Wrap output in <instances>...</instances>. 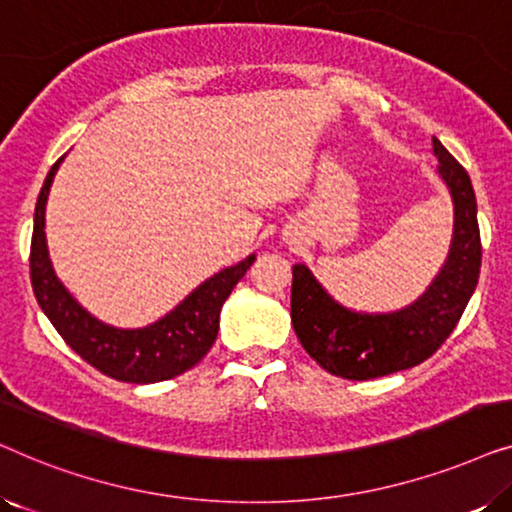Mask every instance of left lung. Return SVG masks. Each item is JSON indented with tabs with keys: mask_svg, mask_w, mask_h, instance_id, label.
Instances as JSON below:
<instances>
[{
	"mask_svg": "<svg viewBox=\"0 0 512 512\" xmlns=\"http://www.w3.org/2000/svg\"><path fill=\"white\" fill-rule=\"evenodd\" d=\"M433 153L454 202V235L443 270L422 298L391 314H359L335 303L305 265H293V331L331 375L361 382L419 366L450 338L478 286L482 244L471 177L436 137Z\"/></svg>",
	"mask_w": 512,
	"mask_h": 512,
	"instance_id": "left-lung-1",
	"label": "left lung"
}]
</instances>
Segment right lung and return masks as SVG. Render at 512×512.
I'll list each match as a JSON object with an SVG mask.
<instances>
[{
	"instance_id": "obj_1",
	"label": "right lung",
	"mask_w": 512,
	"mask_h": 512,
	"mask_svg": "<svg viewBox=\"0 0 512 512\" xmlns=\"http://www.w3.org/2000/svg\"><path fill=\"white\" fill-rule=\"evenodd\" d=\"M60 163L62 158L48 172L37 198V207H34L30 277L39 307L51 319L62 340L83 361L118 382L151 384L186 373L212 349L216 333H219L221 307L235 284L244 277V272L256 261V256L251 254L233 268L209 277L184 303L174 307L156 324L137 328V331H123V328L102 324L69 296L65 286L55 277L51 258H48L44 233L46 200Z\"/></svg>"
}]
</instances>
